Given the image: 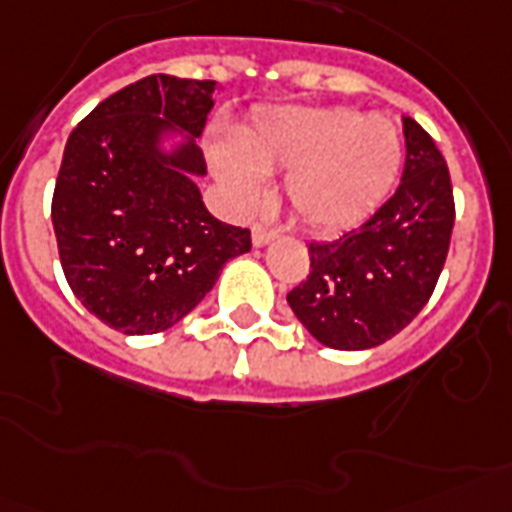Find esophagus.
Returning a JSON list of instances; mask_svg holds the SVG:
<instances>
[{"label":"esophagus","mask_w":512,"mask_h":512,"mask_svg":"<svg viewBox=\"0 0 512 512\" xmlns=\"http://www.w3.org/2000/svg\"><path fill=\"white\" fill-rule=\"evenodd\" d=\"M251 240H253V246H256V248H264V246H269V243H272V240H274V232L264 230V227H253V230H251Z\"/></svg>","instance_id":"1"}]
</instances>
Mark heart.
<instances>
[{
    "instance_id": "obj_1",
    "label": "heart",
    "mask_w": 512,
    "mask_h": 512,
    "mask_svg": "<svg viewBox=\"0 0 512 512\" xmlns=\"http://www.w3.org/2000/svg\"><path fill=\"white\" fill-rule=\"evenodd\" d=\"M238 149H211L214 175L238 206L256 204L266 175L287 170L285 196L314 230H348L387 201L403 135L390 117L345 107H280L238 130Z\"/></svg>"
}]
</instances>
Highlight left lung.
<instances>
[{
	"label": "left lung",
	"mask_w": 512,
	"mask_h": 512,
	"mask_svg": "<svg viewBox=\"0 0 512 512\" xmlns=\"http://www.w3.org/2000/svg\"><path fill=\"white\" fill-rule=\"evenodd\" d=\"M405 170L395 196L358 230L311 243L308 280L287 303L308 335L335 350L377 348L432 298L453 235L447 164L432 135L403 117Z\"/></svg>",
	"instance_id": "8db88e82"
}]
</instances>
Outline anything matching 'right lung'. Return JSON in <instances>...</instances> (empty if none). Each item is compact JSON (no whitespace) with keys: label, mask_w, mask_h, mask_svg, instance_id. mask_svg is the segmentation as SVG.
I'll use <instances>...</instances> for the list:
<instances>
[{"label":"right lung","mask_w":512,"mask_h":512,"mask_svg":"<svg viewBox=\"0 0 512 512\" xmlns=\"http://www.w3.org/2000/svg\"><path fill=\"white\" fill-rule=\"evenodd\" d=\"M214 80L149 75L70 133L52 201L67 285L122 335H156L204 301L251 232L211 217L198 149Z\"/></svg>","instance_id":"add662e5"}]
</instances>
